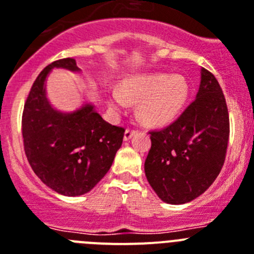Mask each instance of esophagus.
I'll list each match as a JSON object with an SVG mask.
<instances>
[{"instance_id": "esophagus-1", "label": "esophagus", "mask_w": 254, "mask_h": 254, "mask_svg": "<svg viewBox=\"0 0 254 254\" xmlns=\"http://www.w3.org/2000/svg\"><path fill=\"white\" fill-rule=\"evenodd\" d=\"M138 133V130L136 129H133V127H127V130H125V135H124V139L125 140H129L131 136L134 135V134Z\"/></svg>"}]
</instances>
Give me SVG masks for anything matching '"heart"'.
Masks as SVG:
<instances>
[{"instance_id":"heart-1","label":"heart","mask_w":254,"mask_h":254,"mask_svg":"<svg viewBox=\"0 0 254 254\" xmlns=\"http://www.w3.org/2000/svg\"><path fill=\"white\" fill-rule=\"evenodd\" d=\"M188 97V85L182 76L169 74H151L130 78L121 85V93H110V106L121 110L127 99L139 102L138 118L147 125H164L182 111Z\"/></svg>"}]
</instances>
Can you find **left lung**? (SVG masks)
Here are the masks:
<instances>
[{"instance_id":"left-lung-1","label":"left lung","mask_w":254,"mask_h":254,"mask_svg":"<svg viewBox=\"0 0 254 254\" xmlns=\"http://www.w3.org/2000/svg\"><path fill=\"white\" fill-rule=\"evenodd\" d=\"M148 134L144 171L158 197L183 204L204 193L221 171L230 134L228 105L215 75L203 67L197 98L173 124Z\"/></svg>"}]
</instances>
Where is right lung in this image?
<instances>
[{
    "instance_id": "obj_1",
    "label": "right lung",
    "mask_w": 254,
    "mask_h": 254,
    "mask_svg": "<svg viewBox=\"0 0 254 254\" xmlns=\"http://www.w3.org/2000/svg\"><path fill=\"white\" fill-rule=\"evenodd\" d=\"M78 70L74 59L56 60L39 72L24 103L21 133L25 156L42 182L57 193H88L109 171L125 127L103 120L87 105L74 114L55 111L45 96L51 69Z\"/></svg>"
}]
</instances>
